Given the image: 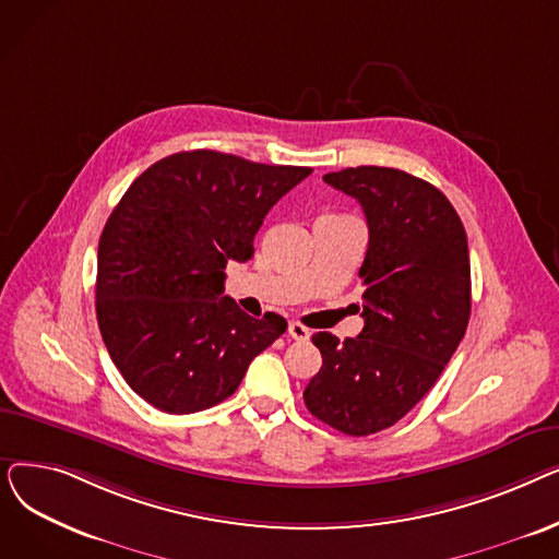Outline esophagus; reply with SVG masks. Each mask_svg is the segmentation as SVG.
I'll use <instances>...</instances> for the list:
<instances>
[{"label":"esophagus","instance_id":"esophagus-1","mask_svg":"<svg viewBox=\"0 0 559 559\" xmlns=\"http://www.w3.org/2000/svg\"><path fill=\"white\" fill-rule=\"evenodd\" d=\"M287 333H289L292 340H297V342H308L310 340V331L304 324H299V321H289Z\"/></svg>","mask_w":559,"mask_h":559}]
</instances>
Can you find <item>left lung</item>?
<instances>
[{"instance_id": "8db88e82", "label": "left lung", "mask_w": 559, "mask_h": 559, "mask_svg": "<svg viewBox=\"0 0 559 559\" xmlns=\"http://www.w3.org/2000/svg\"><path fill=\"white\" fill-rule=\"evenodd\" d=\"M324 181L358 199L369 226L360 267L365 329L312 335L321 369L304 392L331 428L365 437L403 419L437 383L472 314V267L451 201L394 167H346Z\"/></svg>"}]
</instances>
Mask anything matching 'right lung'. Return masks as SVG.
Listing matches in <instances>:
<instances>
[{
    "label": "right lung",
    "mask_w": 559,
    "mask_h": 559,
    "mask_svg": "<svg viewBox=\"0 0 559 559\" xmlns=\"http://www.w3.org/2000/svg\"><path fill=\"white\" fill-rule=\"evenodd\" d=\"M310 167L211 150L171 154L131 183L97 251V321L129 388L169 415L228 399L287 321L253 319L222 297L230 260L247 262L272 205Z\"/></svg>",
    "instance_id": "right-lung-1"
}]
</instances>
